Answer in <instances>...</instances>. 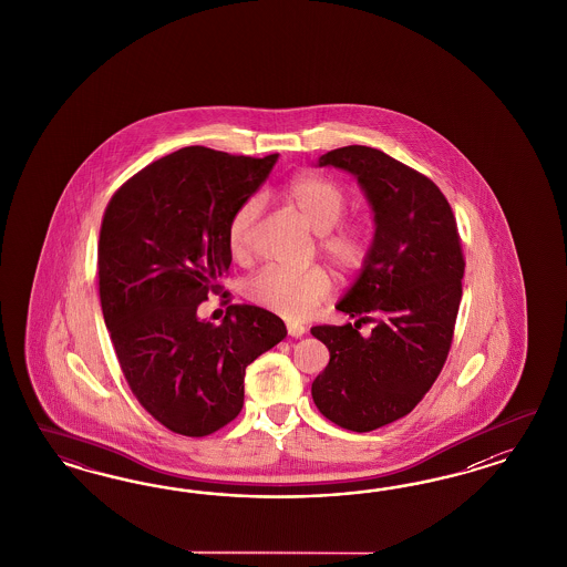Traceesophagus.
<instances>
[{
  "instance_id": "obj_1",
  "label": "esophagus",
  "mask_w": 567,
  "mask_h": 567,
  "mask_svg": "<svg viewBox=\"0 0 567 567\" xmlns=\"http://www.w3.org/2000/svg\"><path fill=\"white\" fill-rule=\"evenodd\" d=\"M287 332L292 339H301L306 334V328L299 327V324H287Z\"/></svg>"
}]
</instances>
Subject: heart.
Instances as JSON below:
<instances>
[{
    "instance_id": "obj_1",
    "label": "heart",
    "mask_w": 567,
    "mask_h": 567,
    "mask_svg": "<svg viewBox=\"0 0 567 567\" xmlns=\"http://www.w3.org/2000/svg\"><path fill=\"white\" fill-rule=\"evenodd\" d=\"M285 195L306 223L320 233V249L337 270L351 275L363 268L370 256V237L363 224H339L347 207V195L337 183L324 176L303 174L292 178L285 187ZM259 207L258 197H251L230 218L228 247L233 254L245 251ZM328 291L330 278L322 268L289 272L268 266L251 276L245 287L247 297L256 306L280 313L287 320H303L311 309L327 299Z\"/></svg>"
}]
</instances>
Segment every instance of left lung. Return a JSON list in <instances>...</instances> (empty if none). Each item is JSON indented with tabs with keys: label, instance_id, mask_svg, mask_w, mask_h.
Here are the masks:
<instances>
[{
	"label": "left lung",
	"instance_id": "1",
	"mask_svg": "<svg viewBox=\"0 0 567 567\" xmlns=\"http://www.w3.org/2000/svg\"><path fill=\"white\" fill-rule=\"evenodd\" d=\"M318 166L358 178L374 239L337 303L355 322L311 328L330 351L311 396L330 422L370 432L412 412L441 374L462 301L464 254L451 206L424 174L365 145L332 150ZM368 319L375 328L361 338Z\"/></svg>",
	"mask_w": 567,
	"mask_h": 567
}]
</instances>
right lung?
<instances>
[{
    "label": "right lung",
    "mask_w": 567,
    "mask_h": 567,
    "mask_svg": "<svg viewBox=\"0 0 567 567\" xmlns=\"http://www.w3.org/2000/svg\"><path fill=\"white\" fill-rule=\"evenodd\" d=\"M276 159L183 147L128 178L105 207L103 320L138 403L176 434L233 422L245 368L287 337L285 322L256 306H228L218 327L197 316L228 275L230 218Z\"/></svg>",
    "instance_id": "1"
}]
</instances>
